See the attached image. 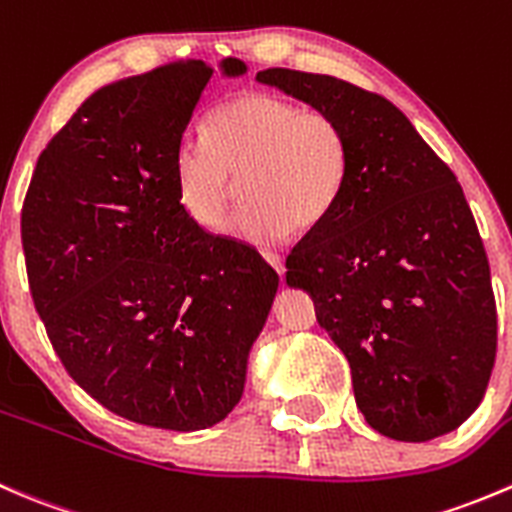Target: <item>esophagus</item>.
<instances>
[{"instance_id":"34e87169","label":"esophagus","mask_w":512,"mask_h":512,"mask_svg":"<svg viewBox=\"0 0 512 512\" xmlns=\"http://www.w3.org/2000/svg\"><path fill=\"white\" fill-rule=\"evenodd\" d=\"M263 258H266V263L273 268V271L278 273V276H283V258H281V254H276V251H263Z\"/></svg>"}]
</instances>
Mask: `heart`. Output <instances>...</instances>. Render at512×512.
Segmentation results:
<instances>
[{
	"label": "heart",
	"instance_id": "b5f03b06",
	"mask_svg": "<svg viewBox=\"0 0 512 512\" xmlns=\"http://www.w3.org/2000/svg\"><path fill=\"white\" fill-rule=\"evenodd\" d=\"M241 176L249 204L231 234L271 244L288 231L321 224L348 176V139L341 121L323 109L249 91L211 114L204 136H186L174 154L176 201L201 229L224 221Z\"/></svg>",
	"mask_w": 512,
	"mask_h": 512
}]
</instances>
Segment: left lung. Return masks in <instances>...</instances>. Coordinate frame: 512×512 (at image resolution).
<instances>
[{
    "mask_svg": "<svg viewBox=\"0 0 512 512\" xmlns=\"http://www.w3.org/2000/svg\"><path fill=\"white\" fill-rule=\"evenodd\" d=\"M256 82L341 121L348 176L331 214L286 258V283L348 358L368 426L406 443L480 406L498 346L490 266L453 171L381 94L328 74Z\"/></svg>",
    "mask_w": 512,
    "mask_h": 512,
    "instance_id": "8db88e82",
    "label": "left lung"
}]
</instances>
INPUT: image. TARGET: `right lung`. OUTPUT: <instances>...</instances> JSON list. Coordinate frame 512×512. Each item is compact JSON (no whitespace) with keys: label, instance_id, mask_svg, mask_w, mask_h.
Here are the masks:
<instances>
[{"label":"right lung","instance_id":"add662e5","mask_svg":"<svg viewBox=\"0 0 512 512\" xmlns=\"http://www.w3.org/2000/svg\"><path fill=\"white\" fill-rule=\"evenodd\" d=\"M211 77L186 59L101 86L42 151L22 206L29 288L69 376L116 416L179 433L241 401L278 291L254 246L176 201V146Z\"/></svg>","mask_w":512,"mask_h":512}]
</instances>
